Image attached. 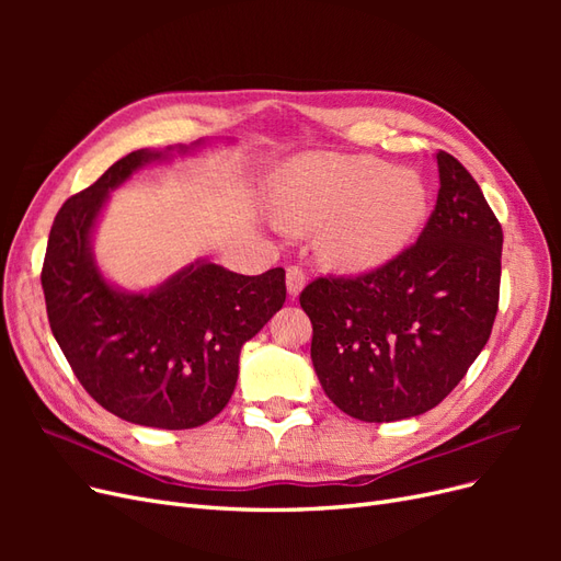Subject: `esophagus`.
<instances>
[{
  "label": "esophagus",
  "mask_w": 561,
  "mask_h": 561,
  "mask_svg": "<svg viewBox=\"0 0 561 561\" xmlns=\"http://www.w3.org/2000/svg\"><path fill=\"white\" fill-rule=\"evenodd\" d=\"M285 283H287V293H290V297H297L304 290V285H307V274H304L301 266L290 264L287 266Z\"/></svg>",
  "instance_id": "34e87169"
}]
</instances>
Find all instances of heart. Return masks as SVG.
Listing matches in <instances>:
<instances>
[{"label":"heart","mask_w":561,"mask_h":561,"mask_svg":"<svg viewBox=\"0 0 561 561\" xmlns=\"http://www.w3.org/2000/svg\"><path fill=\"white\" fill-rule=\"evenodd\" d=\"M428 184L410 168L369 157L318 154L283 173L274 208L283 227L322 231L325 260L346 271L377 268L410 245L426 225Z\"/></svg>","instance_id":"1"}]
</instances>
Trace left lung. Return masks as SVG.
<instances>
[{
    "label": "left lung",
    "instance_id": "1",
    "mask_svg": "<svg viewBox=\"0 0 561 561\" xmlns=\"http://www.w3.org/2000/svg\"><path fill=\"white\" fill-rule=\"evenodd\" d=\"M439 192L416 243L358 276H320L299 295L328 398L367 423L443 402L489 342L503 229L463 163L437 151Z\"/></svg>",
    "mask_w": 561,
    "mask_h": 561
}]
</instances>
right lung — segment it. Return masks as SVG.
Returning a JSON list of instances; mask_svg holds the SVG:
<instances>
[{"instance_id":"obj_1","label":"right lung","mask_w":561,"mask_h":561,"mask_svg":"<svg viewBox=\"0 0 561 561\" xmlns=\"http://www.w3.org/2000/svg\"><path fill=\"white\" fill-rule=\"evenodd\" d=\"M159 151H130L62 203L42 266L46 313L87 393L114 416L151 428H196L225 410L239 355L285 301V271L241 276L203 262L149 295L100 276L91 229L110 190Z\"/></svg>"}]
</instances>
